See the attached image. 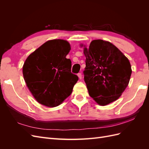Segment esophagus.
Masks as SVG:
<instances>
[{"instance_id":"34e87169","label":"esophagus","mask_w":149,"mask_h":149,"mask_svg":"<svg viewBox=\"0 0 149 149\" xmlns=\"http://www.w3.org/2000/svg\"><path fill=\"white\" fill-rule=\"evenodd\" d=\"M78 78H79V79H82V74H81V73H78Z\"/></svg>"}]
</instances>
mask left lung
<instances>
[{"instance_id": "1", "label": "left lung", "mask_w": 149, "mask_h": 149, "mask_svg": "<svg viewBox=\"0 0 149 149\" xmlns=\"http://www.w3.org/2000/svg\"><path fill=\"white\" fill-rule=\"evenodd\" d=\"M84 47V79L89 96L98 104H109L118 100L128 86L132 73L130 62L109 42L94 40L88 48Z\"/></svg>"}]
</instances>
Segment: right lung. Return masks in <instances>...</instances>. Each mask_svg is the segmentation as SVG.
Masks as SVG:
<instances>
[{
    "label": "right lung",
    "instance_id": "1",
    "mask_svg": "<svg viewBox=\"0 0 149 149\" xmlns=\"http://www.w3.org/2000/svg\"><path fill=\"white\" fill-rule=\"evenodd\" d=\"M71 49L66 40L47 41L26 58L23 75L36 100L49 107L59 106L73 91L78 80L71 72V61L66 55Z\"/></svg>",
    "mask_w": 149,
    "mask_h": 149
}]
</instances>
